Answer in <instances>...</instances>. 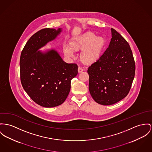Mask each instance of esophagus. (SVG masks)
Segmentation results:
<instances>
[{"label":"esophagus","mask_w":152,"mask_h":152,"mask_svg":"<svg viewBox=\"0 0 152 152\" xmlns=\"http://www.w3.org/2000/svg\"><path fill=\"white\" fill-rule=\"evenodd\" d=\"M83 68H82V67H81V66H79V67H78V71L79 72H81L82 71H83Z\"/></svg>","instance_id":"34e87169"}]
</instances>
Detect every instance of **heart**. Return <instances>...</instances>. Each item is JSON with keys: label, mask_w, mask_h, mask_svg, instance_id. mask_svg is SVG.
I'll return each mask as SVG.
<instances>
[{"label": "heart", "mask_w": 152, "mask_h": 152, "mask_svg": "<svg viewBox=\"0 0 152 152\" xmlns=\"http://www.w3.org/2000/svg\"><path fill=\"white\" fill-rule=\"evenodd\" d=\"M104 41L101 37H97L91 32H87L81 36L74 39L70 42V46L64 45L63 50L64 55L69 58L74 56V50L81 51L82 60L86 63H92L100 56Z\"/></svg>", "instance_id": "heart-1"}]
</instances>
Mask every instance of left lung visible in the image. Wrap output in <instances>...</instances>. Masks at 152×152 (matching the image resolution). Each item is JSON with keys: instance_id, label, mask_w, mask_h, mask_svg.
<instances>
[{"instance_id": "obj_1", "label": "left lung", "mask_w": 152, "mask_h": 152, "mask_svg": "<svg viewBox=\"0 0 152 152\" xmlns=\"http://www.w3.org/2000/svg\"><path fill=\"white\" fill-rule=\"evenodd\" d=\"M111 33L108 48L88 70L91 97L104 105H112L127 96L135 71L129 43L113 28Z\"/></svg>"}]
</instances>
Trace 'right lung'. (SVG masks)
I'll return each mask as SVG.
<instances>
[{
	"label": "right lung",
	"instance_id": "right-lung-1",
	"mask_svg": "<svg viewBox=\"0 0 152 152\" xmlns=\"http://www.w3.org/2000/svg\"><path fill=\"white\" fill-rule=\"evenodd\" d=\"M61 31V28L38 31L27 41L20 54L22 85L31 99L44 107L63 103L70 91L71 80L78 74L77 64L66 63L55 50L39 51Z\"/></svg>",
	"mask_w": 152,
	"mask_h": 152
}]
</instances>
